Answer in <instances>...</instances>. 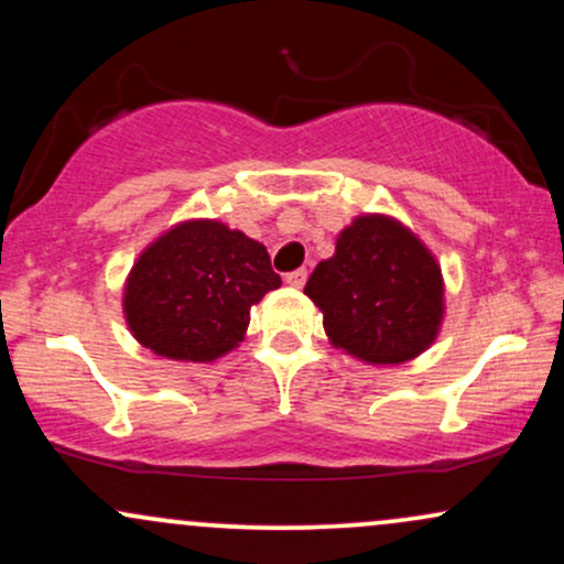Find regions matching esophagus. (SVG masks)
Returning <instances> with one entry per match:
<instances>
[{"label": "esophagus", "instance_id": "34e87169", "mask_svg": "<svg viewBox=\"0 0 564 564\" xmlns=\"http://www.w3.org/2000/svg\"><path fill=\"white\" fill-rule=\"evenodd\" d=\"M286 283H289V286H294V289H302L304 283H307V270L300 268V270H294V273H289Z\"/></svg>", "mask_w": 564, "mask_h": 564}]
</instances>
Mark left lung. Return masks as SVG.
<instances>
[{
  "instance_id": "obj_1",
  "label": "left lung",
  "mask_w": 564,
  "mask_h": 564,
  "mask_svg": "<svg viewBox=\"0 0 564 564\" xmlns=\"http://www.w3.org/2000/svg\"><path fill=\"white\" fill-rule=\"evenodd\" d=\"M304 294L323 313L328 341L368 366L419 358L435 345L445 315L435 254L390 215L355 217Z\"/></svg>"
}]
</instances>
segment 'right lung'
<instances>
[{
	"label": "right lung",
	"mask_w": 564,
	"mask_h": 564,
	"mask_svg": "<svg viewBox=\"0 0 564 564\" xmlns=\"http://www.w3.org/2000/svg\"><path fill=\"white\" fill-rule=\"evenodd\" d=\"M278 286L260 241L219 219H183L140 251L121 307L151 352L212 364L241 345L251 307Z\"/></svg>",
	"instance_id": "right-lung-1"
}]
</instances>
